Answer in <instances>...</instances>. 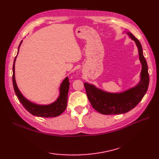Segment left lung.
<instances>
[{"instance_id": "left-lung-1", "label": "left lung", "mask_w": 159, "mask_h": 159, "mask_svg": "<svg viewBox=\"0 0 159 159\" xmlns=\"http://www.w3.org/2000/svg\"><path fill=\"white\" fill-rule=\"evenodd\" d=\"M138 48L139 60L142 66L141 80L137 85L121 93H109L85 83L87 96L92 107L104 115H116L127 113L135 107L142 100L149 85V74L146 60L143 55L140 42L131 33L127 32Z\"/></svg>"}]
</instances>
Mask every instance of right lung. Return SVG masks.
<instances>
[{
    "mask_svg": "<svg viewBox=\"0 0 159 159\" xmlns=\"http://www.w3.org/2000/svg\"><path fill=\"white\" fill-rule=\"evenodd\" d=\"M22 42V41L20 42L18 46V54L19 52V48ZM16 57L17 56L15 57L14 62H13V85L16 95L17 96V98H18L20 102L22 104L23 107H25L30 113L35 116L42 117H54L60 116V115L66 110L67 107V93H68V91L70 88V82L68 77H66V79L63 80L62 83L61 84L59 88V96L58 97V98H57L55 102H52V104H47V105H39V104L33 103L23 96L21 92H20L18 86H17L15 79V61Z\"/></svg>",
    "mask_w": 159,
    "mask_h": 159,
    "instance_id": "obj_1",
    "label": "right lung"
}]
</instances>
